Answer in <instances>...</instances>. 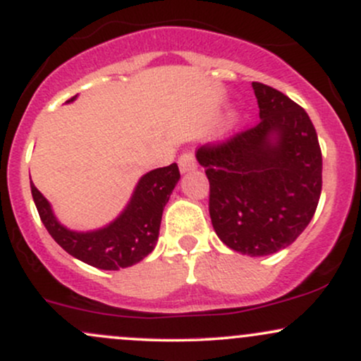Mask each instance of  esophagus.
<instances>
[{"label":"esophagus","instance_id":"esophagus-1","mask_svg":"<svg viewBox=\"0 0 361 361\" xmlns=\"http://www.w3.org/2000/svg\"><path fill=\"white\" fill-rule=\"evenodd\" d=\"M178 166H180V171L181 173L193 171V169L197 168V159H195L193 152L186 151L180 157H178Z\"/></svg>","mask_w":361,"mask_h":361}]
</instances>
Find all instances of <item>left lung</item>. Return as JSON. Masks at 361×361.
Segmentation results:
<instances>
[{
    "label": "left lung",
    "mask_w": 361,
    "mask_h": 361,
    "mask_svg": "<svg viewBox=\"0 0 361 361\" xmlns=\"http://www.w3.org/2000/svg\"><path fill=\"white\" fill-rule=\"evenodd\" d=\"M259 122L197 159L210 183L209 212L221 241L250 256H267L295 241L316 212L322 154L316 128L281 91L252 82Z\"/></svg>",
    "instance_id": "left-lung-1"
}]
</instances>
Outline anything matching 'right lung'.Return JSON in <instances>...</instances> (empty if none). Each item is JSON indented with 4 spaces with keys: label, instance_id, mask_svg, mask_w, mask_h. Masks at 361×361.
<instances>
[{
    "label": "right lung",
    "instance_id": "1",
    "mask_svg": "<svg viewBox=\"0 0 361 361\" xmlns=\"http://www.w3.org/2000/svg\"><path fill=\"white\" fill-rule=\"evenodd\" d=\"M178 180L180 169L176 163L146 173L123 212L106 227L90 233H78L61 226L47 198L32 181L30 188L40 221L62 250L100 270H120L139 263L154 250L164 205Z\"/></svg>",
    "mask_w": 361,
    "mask_h": 361
}]
</instances>
